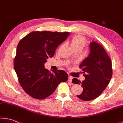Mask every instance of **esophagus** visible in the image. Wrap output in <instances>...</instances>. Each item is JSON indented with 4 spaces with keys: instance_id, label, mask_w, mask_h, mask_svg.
Wrapping results in <instances>:
<instances>
[{
    "instance_id": "34e87169",
    "label": "esophagus",
    "mask_w": 123,
    "mask_h": 123,
    "mask_svg": "<svg viewBox=\"0 0 123 123\" xmlns=\"http://www.w3.org/2000/svg\"><path fill=\"white\" fill-rule=\"evenodd\" d=\"M72 79H73V78L72 76H69V78H68V81L69 82H72Z\"/></svg>"
}]
</instances>
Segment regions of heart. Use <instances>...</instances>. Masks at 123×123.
I'll return each mask as SVG.
<instances>
[{"mask_svg":"<svg viewBox=\"0 0 123 123\" xmlns=\"http://www.w3.org/2000/svg\"><path fill=\"white\" fill-rule=\"evenodd\" d=\"M86 40L84 37L80 35H75L70 41V46L73 49L80 48L82 49L84 47Z\"/></svg>","mask_w":123,"mask_h":123,"instance_id":"heart-1","label":"heart"}]
</instances>
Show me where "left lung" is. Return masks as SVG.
Returning a JSON list of instances; mask_svg holds the SVG:
<instances>
[{
  "instance_id": "obj_1",
  "label": "left lung",
  "mask_w": 123,
  "mask_h": 123,
  "mask_svg": "<svg viewBox=\"0 0 123 123\" xmlns=\"http://www.w3.org/2000/svg\"><path fill=\"white\" fill-rule=\"evenodd\" d=\"M89 51L88 56L79 66L85 73V80L82 82L76 78L72 80L74 84H81L83 91L77 97L84 101L98 97L109 85L112 76L111 60L104 48L93 41L89 44Z\"/></svg>"
}]
</instances>
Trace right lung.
I'll list each match as a JSON object with an SVG mask.
<instances>
[{"mask_svg": "<svg viewBox=\"0 0 123 123\" xmlns=\"http://www.w3.org/2000/svg\"><path fill=\"white\" fill-rule=\"evenodd\" d=\"M69 35V32L34 31L18 43L14 70L23 89L31 97L37 99L46 98L53 94L60 83L68 80V74L64 70L51 73L44 66Z\"/></svg>", "mask_w": 123, "mask_h": 123, "instance_id": "add662e5", "label": "right lung"}]
</instances>
